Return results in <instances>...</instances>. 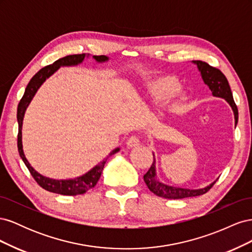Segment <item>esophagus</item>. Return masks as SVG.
I'll use <instances>...</instances> for the list:
<instances>
[{"instance_id":"obj_1","label":"esophagus","mask_w":252,"mask_h":252,"mask_svg":"<svg viewBox=\"0 0 252 252\" xmlns=\"http://www.w3.org/2000/svg\"><path fill=\"white\" fill-rule=\"evenodd\" d=\"M138 145H140V139L136 135H132L127 140V147L128 148L135 147V146H138Z\"/></svg>"}]
</instances>
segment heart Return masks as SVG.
<instances>
[{"label":"heart","instance_id":"heart-1","mask_svg":"<svg viewBox=\"0 0 252 252\" xmlns=\"http://www.w3.org/2000/svg\"><path fill=\"white\" fill-rule=\"evenodd\" d=\"M181 90V84L174 79H162L154 83L150 87V94L154 96L155 101L163 103L169 98L178 94Z\"/></svg>","mask_w":252,"mask_h":252}]
</instances>
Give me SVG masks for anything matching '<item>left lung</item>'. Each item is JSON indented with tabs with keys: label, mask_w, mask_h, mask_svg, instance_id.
<instances>
[{
	"label": "left lung",
	"mask_w": 252,
	"mask_h": 252,
	"mask_svg": "<svg viewBox=\"0 0 252 252\" xmlns=\"http://www.w3.org/2000/svg\"><path fill=\"white\" fill-rule=\"evenodd\" d=\"M192 62L199 68V71L201 72L202 79L204 83L209 87L212 94L218 97H223L229 103L231 108L234 113L235 119V125L239 119V111L238 107L234 103L231 89L229 86L224 73L216 67H212L203 61H192ZM144 181L146 183L147 187L151 192H154L156 195L165 197V199H184V197L190 196H197L204 194L208 191V190L215 185V183L218 181L216 180L213 183L207 187L202 189H186V188H179L165 185L163 183L159 182L157 179L156 174V158L154 155V163H152L149 170L144 174Z\"/></svg>",
	"instance_id": "8db88e82"
}]
</instances>
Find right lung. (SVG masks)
<instances>
[{"label":"right lung","mask_w":252,"mask_h":252,"mask_svg":"<svg viewBox=\"0 0 252 252\" xmlns=\"http://www.w3.org/2000/svg\"><path fill=\"white\" fill-rule=\"evenodd\" d=\"M85 53H82V55H71V56H67L62 59H59L56 61L55 63L45 66L44 68L40 71H37L32 79L30 80L28 83V85L25 89V93L23 97L21 98V101L18 105V112H17V119H18V123H19V133H18V149H19V154L21 158L23 159V162L25 163L26 167L28 168L29 172L32 173L33 179L35 182L39 184L42 188H44L47 191L53 192V193H59V194H63V195H78V194H83L86 191H88L89 189L94 188L96 183L100 179L104 165L107 161V158L111 157L112 155L117 154V152L120 150V148H116L112 150L109 156L104 158L102 162L98 163L96 166H94L93 169L85 173L82 177L75 178V179H70V180H53L44 177V175L40 174L39 172H36L32 166H30L29 162L27 161V158H25L24 151H23V145H22V125H23V119H24V114L26 111V108L28 107L29 103L32 102V97L34 96L35 93L37 89L40 88L42 84L48 79L51 74L55 73L61 66H74L78 65L83 62V60L85 59ZM96 62L102 63L108 61V58L106 56H94L93 57Z\"/></svg>","instance_id":"obj_1"}]
</instances>
